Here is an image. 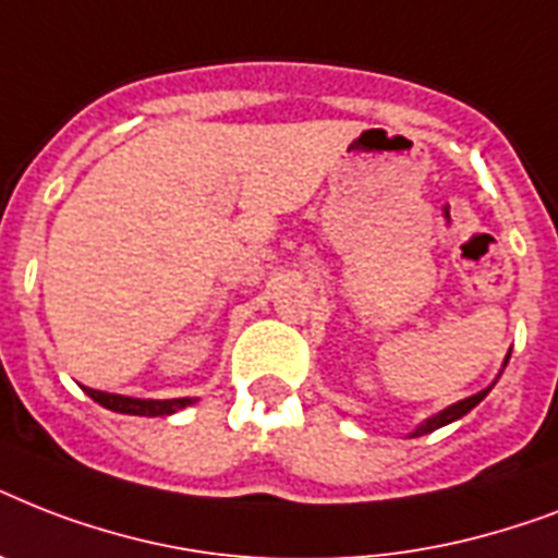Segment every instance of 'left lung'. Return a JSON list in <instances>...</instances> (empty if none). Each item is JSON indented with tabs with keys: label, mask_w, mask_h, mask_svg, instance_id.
Segmentation results:
<instances>
[{
	"label": "left lung",
	"mask_w": 558,
	"mask_h": 558,
	"mask_svg": "<svg viewBox=\"0 0 558 558\" xmlns=\"http://www.w3.org/2000/svg\"><path fill=\"white\" fill-rule=\"evenodd\" d=\"M507 362H510V356L504 359V367H507ZM493 385H495V381H493ZM493 385H489V388H484V390H477V393H472V397L460 399V402H454V405L442 408L440 414L428 416L425 423L416 425L411 437H423V434H432V432H437V428H442V425H449V423H454V420H460V416H466L469 411H472V408H475L477 402H481V399L489 393V390H493Z\"/></svg>",
	"instance_id": "8db88e82"
}]
</instances>
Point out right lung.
Segmentation results:
<instances>
[{"instance_id": "1", "label": "right lung", "mask_w": 558, "mask_h": 558, "mask_svg": "<svg viewBox=\"0 0 558 558\" xmlns=\"http://www.w3.org/2000/svg\"><path fill=\"white\" fill-rule=\"evenodd\" d=\"M89 393L98 405L118 411V414H135V416H168L177 414L179 408L193 405L196 399L182 397V399H135V397H121V393H107V390L83 388Z\"/></svg>"}]
</instances>
